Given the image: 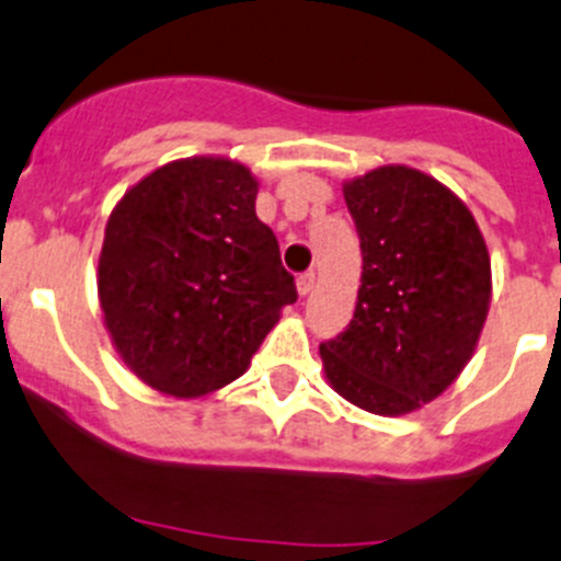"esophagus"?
Instances as JSON below:
<instances>
[{"mask_svg": "<svg viewBox=\"0 0 561 561\" xmlns=\"http://www.w3.org/2000/svg\"><path fill=\"white\" fill-rule=\"evenodd\" d=\"M313 286H316V273L313 270H310V273H302L297 278V291H299V297H305V294H310L313 291Z\"/></svg>", "mask_w": 561, "mask_h": 561, "instance_id": "1", "label": "esophagus"}]
</instances>
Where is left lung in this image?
<instances>
[{
  "label": "left lung",
  "mask_w": 561,
  "mask_h": 561,
  "mask_svg": "<svg viewBox=\"0 0 561 561\" xmlns=\"http://www.w3.org/2000/svg\"><path fill=\"white\" fill-rule=\"evenodd\" d=\"M363 251L357 308L319 346L332 390L381 417L431 403L474 354L491 259L467 204L409 165L343 185Z\"/></svg>",
  "instance_id": "8db88e82"
}]
</instances>
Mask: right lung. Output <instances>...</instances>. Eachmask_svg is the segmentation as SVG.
Instances as JSON below:
<instances>
[{
  "label": "right lung",
  "instance_id": "right-lung-1",
  "mask_svg": "<svg viewBox=\"0 0 561 561\" xmlns=\"http://www.w3.org/2000/svg\"><path fill=\"white\" fill-rule=\"evenodd\" d=\"M259 182L229 158H185L144 176L105 224L98 294L105 330L152 390L198 398L240 379L297 286Z\"/></svg>",
  "mask_w": 561,
  "mask_h": 561
}]
</instances>
